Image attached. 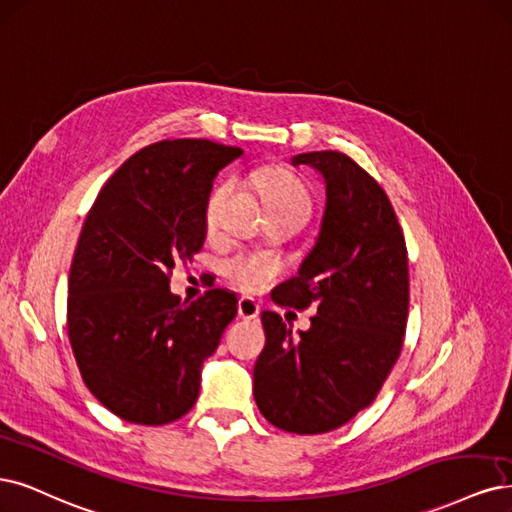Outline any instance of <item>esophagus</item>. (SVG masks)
<instances>
[{"label":"esophagus","instance_id":"esophagus-1","mask_svg":"<svg viewBox=\"0 0 512 512\" xmlns=\"http://www.w3.org/2000/svg\"><path fill=\"white\" fill-rule=\"evenodd\" d=\"M237 313H239V317H243V320H254V317H258V313H260V307L254 298L241 296L237 303Z\"/></svg>","mask_w":512,"mask_h":512}]
</instances>
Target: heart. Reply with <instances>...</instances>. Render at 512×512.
<instances>
[{
	"label": "heart",
	"mask_w": 512,
	"mask_h": 512,
	"mask_svg": "<svg viewBox=\"0 0 512 512\" xmlns=\"http://www.w3.org/2000/svg\"><path fill=\"white\" fill-rule=\"evenodd\" d=\"M252 182L260 190L264 203H267V209H294V211H303V214L309 211L307 190L294 173L281 167H269V169L258 171ZM233 190H235L233 180H226L211 190L205 205V222L209 228L216 226L220 209L226 203V199L231 197ZM220 269H222V275L243 292L264 290L279 271V267L273 260L258 254H245V252L224 258Z\"/></svg>",
	"instance_id": "1"
}]
</instances>
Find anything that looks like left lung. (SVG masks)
Instances as JSON below:
<instances>
[{
  "label": "left lung",
  "instance_id": "obj_1",
  "mask_svg": "<svg viewBox=\"0 0 512 512\" xmlns=\"http://www.w3.org/2000/svg\"><path fill=\"white\" fill-rule=\"evenodd\" d=\"M322 175L320 233L273 301L315 307L309 330L262 311L267 345L254 366L264 419L294 434L337 430L366 409L396 364L409 313L407 245L383 188L349 156L322 150L290 158Z\"/></svg>",
  "mask_w": 512,
  "mask_h": 512
}]
</instances>
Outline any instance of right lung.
<instances>
[{"label":"right lung","instance_id":"1","mask_svg":"<svg viewBox=\"0 0 512 512\" xmlns=\"http://www.w3.org/2000/svg\"><path fill=\"white\" fill-rule=\"evenodd\" d=\"M241 154L165 139L135 152L88 211L69 271V343L88 390L131 424L165 426L195 407L203 362L237 315L222 288L180 303L169 271L203 248L211 186Z\"/></svg>","mask_w":512,"mask_h":512}]
</instances>
